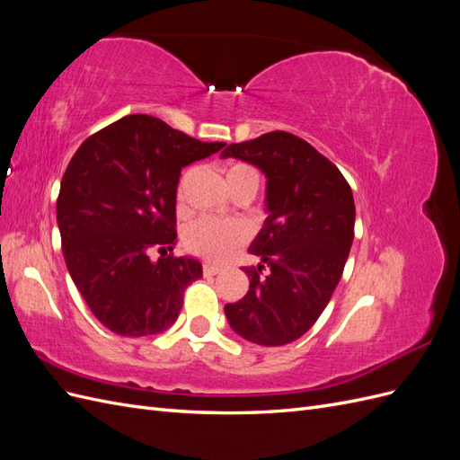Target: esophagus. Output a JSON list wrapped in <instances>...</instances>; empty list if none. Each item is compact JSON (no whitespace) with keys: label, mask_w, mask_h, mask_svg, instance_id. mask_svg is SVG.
<instances>
[{"label":"esophagus","mask_w":460,"mask_h":460,"mask_svg":"<svg viewBox=\"0 0 460 460\" xmlns=\"http://www.w3.org/2000/svg\"><path fill=\"white\" fill-rule=\"evenodd\" d=\"M222 270V267H218V264H213V262H205L203 264V274L205 276H215Z\"/></svg>","instance_id":"esophagus-1"}]
</instances>
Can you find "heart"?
Segmentation results:
<instances>
[{"label":"heart","mask_w":460,"mask_h":460,"mask_svg":"<svg viewBox=\"0 0 460 460\" xmlns=\"http://www.w3.org/2000/svg\"><path fill=\"white\" fill-rule=\"evenodd\" d=\"M226 182L230 190L240 188L243 184H259V174L252 164L232 163L226 166ZM182 184H178V199L182 198ZM249 238V226L243 220H218V218H201L188 226L184 234V243L188 252L199 255L203 259L222 261L226 259L235 247L245 243Z\"/></svg>","instance_id":"heart-1"}]
</instances>
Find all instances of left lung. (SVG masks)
Instances as JSON below:
<instances>
[{"mask_svg":"<svg viewBox=\"0 0 460 460\" xmlns=\"http://www.w3.org/2000/svg\"><path fill=\"white\" fill-rule=\"evenodd\" d=\"M222 157L259 166L267 176L270 213L249 247L261 259L257 267H243L249 291L226 305V318L252 343L296 341L326 309L349 255L355 235L351 186L323 153L284 130L230 144Z\"/></svg>","mask_w":460,"mask_h":460,"instance_id":"1","label":"left lung"}]
</instances>
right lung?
<instances>
[{
	"label": "right lung",
	"mask_w": 460,
	"mask_h": 460,
	"mask_svg": "<svg viewBox=\"0 0 460 460\" xmlns=\"http://www.w3.org/2000/svg\"><path fill=\"white\" fill-rule=\"evenodd\" d=\"M225 142L128 115L92 134L61 180L58 225L68 274L100 323L142 338L174 324L201 262L174 257L180 171ZM157 251V261L150 253Z\"/></svg>",
	"instance_id": "obj_1"
}]
</instances>
